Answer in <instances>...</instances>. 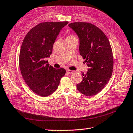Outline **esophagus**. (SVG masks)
Masks as SVG:
<instances>
[{"instance_id": "esophagus-1", "label": "esophagus", "mask_w": 133, "mask_h": 133, "mask_svg": "<svg viewBox=\"0 0 133 133\" xmlns=\"http://www.w3.org/2000/svg\"><path fill=\"white\" fill-rule=\"evenodd\" d=\"M67 72L69 74H73L74 73V71H72V70H67Z\"/></svg>"}]
</instances>
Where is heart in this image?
I'll list each match as a JSON object with an SVG mask.
<instances>
[{
	"instance_id": "heart-1",
	"label": "heart",
	"mask_w": 133,
	"mask_h": 133,
	"mask_svg": "<svg viewBox=\"0 0 133 133\" xmlns=\"http://www.w3.org/2000/svg\"><path fill=\"white\" fill-rule=\"evenodd\" d=\"M74 38H76V37L74 35H70L68 36L66 39H74Z\"/></svg>"
}]
</instances>
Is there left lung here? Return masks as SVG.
<instances>
[{"mask_svg":"<svg viewBox=\"0 0 133 133\" xmlns=\"http://www.w3.org/2000/svg\"><path fill=\"white\" fill-rule=\"evenodd\" d=\"M69 26L79 37L80 54L89 67L86 74L81 72L83 80L76 88L85 96H94L112 76L114 58L110 43L103 31L90 23L74 22Z\"/></svg>","mask_w":133,"mask_h":133,"instance_id":"1","label":"left lung"}]
</instances>
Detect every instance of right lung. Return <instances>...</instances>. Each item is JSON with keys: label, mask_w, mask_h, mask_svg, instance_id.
Here are the masks:
<instances>
[{"label": "right lung", "mask_w": 133, "mask_h": 133, "mask_svg": "<svg viewBox=\"0 0 133 133\" xmlns=\"http://www.w3.org/2000/svg\"><path fill=\"white\" fill-rule=\"evenodd\" d=\"M69 22L40 23L31 29L23 39L19 52L22 76L33 92L41 97L55 91L66 74L64 69L50 66L46 58L52 54L57 36Z\"/></svg>", "instance_id": "1"}]
</instances>
